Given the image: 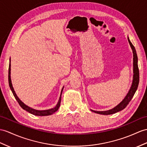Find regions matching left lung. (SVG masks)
<instances>
[{
    "label": "left lung",
    "instance_id": "1",
    "mask_svg": "<svg viewBox=\"0 0 147 147\" xmlns=\"http://www.w3.org/2000/svg\"><path fill=\"white\" fill-rule=\"evenodd\" d=\"M128 40L132 49V51H133V53H134V80H133V83H132L131 87L130 89V90L123 100L121 101L117 106L114 107L113 109L107 110V111H102V112H98V111L92 110V112H94L95 113H98V114H102V115H110V114H113L119 112V111L122 110L127 106L128 103H129L131 98H133L136 90H137L138 86V84H139V70H138V58H137V52H136L135 47L133 45V44H131L128 38Z\"/></svg>",
    "mask_w": 147,
    "mask_h": 147
}]
</instances>
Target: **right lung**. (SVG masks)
<instances>
[{
    "mask_svg": "<svg viewBox=\"0 0 147 147\" xmlns=\"http://www.w3.org/2000/svg\"><path fill=\"white\" fill-rule=\"evenodd\" d=\"M9 87L11 89V90L13 93V96H15L16 99L17 100V101L19 103V104L20 105V106L22 107V108L25 110L27 111L29 113L33 114L34 115H37V116H47V115H52L53 113H55V112H57V110H58L59 107L60 105V102H61V95H62V93L63 91V88L62 89V92H61V94H60V96L59 98V100L58 103H57V105L54 107V108H53L52 109H49V110H35L30 108V107H28L27 105H26L24 104V103L20 100L18 98V96H17L16 94L15 91L13 90V88L12 87V82H11V78H10V63H9Z\"/></svg>",
    "mask_w": 147,
    "mask_h": 147,
    "instance_id": "1",
    "label": "right lung"
}]
</instances>
